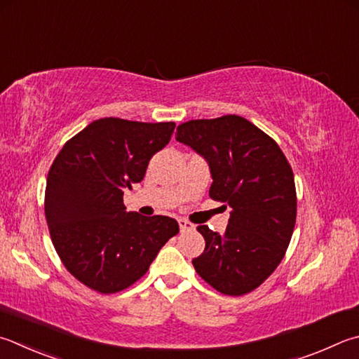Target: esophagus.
<instances>
[{
	"label": "esophagus",
	"mask_w": 359,
	"mask_h": 359,
	"mask_svg": "<svg viewBox=\"0 0 359 359\" xmlns=\"http://www.w3.org/2000/svg\"><path fill=\"white\" fill-rule=\"evenodd\" d=\"M179 226H180V231L185 232V231H193L194 229V224H191L190 221H187L184 218L179 219Z\"/></svg>",
	"instance_id": "1"
}]
</instances>
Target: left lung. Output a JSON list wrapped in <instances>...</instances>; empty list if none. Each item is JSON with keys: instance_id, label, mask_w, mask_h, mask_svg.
<instances>
[{"instance_id": "obj_1", "label": "left lung", "mask_w": 359, "mask_h": 359, "mask_svg": "<svg viewBox=\"0 0 359 359\" xmlns=\"http://www.w3.org/2000/svg\"><path fill=\"white\" fill-rule=\"evenodd\" d=\"M175 140L207 161L208 194L232 210L224 233L198 227L205 250L193 259L194 269L224 295L254 290L283 260L295 227L287 158L269 135L236 114L182 123Z\"/></svg>"}]
</instances>
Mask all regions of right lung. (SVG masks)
I'll return each mask as SVG.
<instances>
[{
    "label": "right lung",
    "mask_w": 359,
    "mask_h": 359,
    "mask_svg": "<svg viewBox=\"0 0 359 359\" xmlns=\"http://www.w3.org/2000/svg\"><path fill=\"white\" fill-rule=\"evenodd\" d=\"M174 122L105 117L67 141L48 172L45 191L51 242L78 281L100 293L127 289L149 270L179 232L174 218L127 212L123 191L144 179Z\"/></svg>",
    "instance_id": "obj_1"
}]
</instances>
